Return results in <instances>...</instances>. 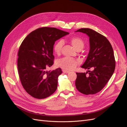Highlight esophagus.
I'll use <instances>...</instances> for the list:
<instances>
[{
  "label": "esophagus",
  "mask_w": 127,
  "mask_h": 127,
  "mask_svg": "<svg viewBox=\"0 0 127 127\" xmlns=\"http://www.w3.org/2000/svg\"><path fill=\"white\" fill-rule=\"evenodd\" d=\"M63 72H64V74H68V73L69 72V71H68V70H64V69H63Z\"/></svg>",
  "instance_id": "34e87169"
}]
</instances>
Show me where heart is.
I'll return each mask as SVG.
<instances>
[{"label": "heart", "mask_w": 127, "mask_h": 127, "mask_svg": "<svg viewBox=\"0 0 127 127\" xmlns=\"http://www.w3.org/2000/svg\"><path fill=\"white\" fill-rule=\"evenodd\" d=\"M70 42L77 51H80L84 48L85 43L84 41L79 37H72L70 40ZM64 45V42L62 40L58 41L54 46V51L57 55L61 54L62 48ZM80 64L79 60L70 58L68 57H64L57 61V66L66 70H73Z\"/></svg>", "instance_id": "obj_1"}]
</instances>
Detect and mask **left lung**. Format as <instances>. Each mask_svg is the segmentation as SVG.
Instances as JSON below:
<instances>
[{"label":"left lung","mask_w":127,"mask_h":127,"mask_svg":"<svg viewBox=\"0 0 127 127\" xmlns=\"http://www.w3.org/2000/svg\"><path fill=\"white\" fill-rule=\"evenodd\" d=\"M76 32L85 33L90 37V52L81 67L92 69L86 72H76V87L84 94H95L103 89L114 71L113 50L105 36L93 30L82 28Z\"/></svg>","instance_id":"obj_1"}]
</instances>
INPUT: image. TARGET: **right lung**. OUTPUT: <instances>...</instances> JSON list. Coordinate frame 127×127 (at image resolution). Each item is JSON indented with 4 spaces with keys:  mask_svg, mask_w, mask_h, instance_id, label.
Listing matches in <instances>:
<instances>
[{
    "mask_svg": "<svg viewBox=\"0 0 127 127\" xmlns=\"http://www.w3.org/2000/svg\"><path fill=\"white\" fill-rule=\"evenodd\" d=\"M68 34L55 28L44 27L33 31L22 42L18 52V75L23 87L32 97L45 98L56 91L62 70L60 68L47 69L54 63L55 42Z\"/></svg>",
    "mask_w": 127,
    "mask_h": 127,
    "instance_id": "obj_1",
    "label": "right lung"
}]
</instances>
